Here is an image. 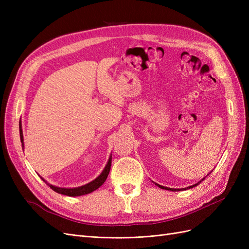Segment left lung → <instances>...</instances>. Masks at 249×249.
<instances>
[{"label":"left lung","instance_id":"8db88e82","mask_svg":"<svg viewBox=\"0 0 249 249\" xmlns=\"http://www.w3.org/2000/svg\"><path fill=\"white\" fill-rule=\"evenodd\" d=\"M211 172H212V171H211ZM210 172V173H211ZM210 173H209V175H210ZM208 175V176H209ZM206 178V177H205ZM205 178H203L201 180H203V179H205ZM201 180H200V182H201ZM200 182H198V183H196V184H194V185H192V186H190V187H187V188H185V190L186 189H190V188H193V187H195V186H197V185H199L200 184ZM156 184V183H155ZM158 187H159V188H161V189H165V190H170V191H179V190H182V189H173V188H168V187H164V186H161V185H159V184H156ZM184 190V189H183Z\"/></svg>","mask_w":249,"mask_h":249}]
</instances>
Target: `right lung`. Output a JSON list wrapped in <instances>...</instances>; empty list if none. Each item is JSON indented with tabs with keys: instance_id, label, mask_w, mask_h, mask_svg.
Masks as SVG:
<instances>
[{
	"instance_id": "right-lung-1",
	"label": "right lung",
	"mask_w": 249,
	"mask_h": 249,
	"mask_svg": "<svg viewBox=\"0 0 249 249\" xmlns=\"http://www.w3.org/2000/svg\"><path fill=\"white\" fill-rule=\"evenodd\" d=\"M19 135H20V142H21V145L24 147V136H22V130H21V124L19 123ZM111 162H112V156H110L108 163L106 165V167L104 168L103 172L101 175L97 177L95 179H93L92 182H90L84 186H81V187H77V188H60V187H56L54 185H51L49 183H47L46 180H44L41 177V179L46 182L49 187L51 188L52 190H54L57 193L60 194H63V195H67V196H81V195H85L88 193H91L92 191L96 190L97 188H100L104 183L105 180L107 179L108 175L110 172V168H111Z\"/></svg>"
}]
</instances>
